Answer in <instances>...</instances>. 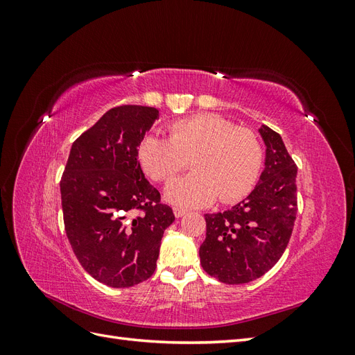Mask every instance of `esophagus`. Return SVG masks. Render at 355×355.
<instances>
[{
    "mask_svg": "<svg viewBox=\"0 0 355 355\" xmlns=\"http://www.w3.org/2000/svg\"><path fill=\"white\" fill-rule=\"evenodd\" d=\"M173 213H175L176 218H182L187 213V210L182 209V207H173Z\"/></svg>",
    "mask_w": 355,
    "mask_h": 355,
    "instance_id": "34e87169",
    "label": "esophagus"
}]
</instances>
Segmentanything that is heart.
Instances as JSON below:
<instances>
[{"label":"heart","mask_w":355,"mask_h":355,"mask_svg":"<svg viewBox=\"0 0 355 355\" xmlns=\"http://www.w3.org/2000/svg\"><path fill=\"white\" fill-rule=\"evenodd\" d=\"M168 139L146 135L137 159L155 182H168L191 161L196 173L167 187L166 197L187 207L207 206L219 197L231 204L250 194L261 175L263 149L257 135L216 114H197L170 123Z\"/></svg>","instance_id":"1"}]
</instances>
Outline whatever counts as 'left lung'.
I'll return each instance as SVG.
<instances>
[{"label": "left lung", "mask_w": 355, "mask_h": 355, "mask_svg": "<svg viewBox=\"0 0 355 355\" xmlns=\"http://www.w3.org/2000/svg\"><path fill=\"white\" fill-rule=\"evenodd\" d=\"M259 133L266 145L259 184L232 209L204 214L207 232L200 262L225 284L250 283L270 271L283 256L296 220L297 167L280 135L268 125Z\"/></svg>", "instance_id": "1"}]
</instances>
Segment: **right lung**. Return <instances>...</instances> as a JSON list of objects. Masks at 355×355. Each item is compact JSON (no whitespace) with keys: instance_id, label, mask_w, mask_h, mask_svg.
I'll return each instance as SVG.
<instances>
[{"instance_id":"1","label":"right lung","mask_w":355,"mask_h":355,"mask_svg":"<svg viewBox=\"0 0 355 355\" xmlns=\"http://www.w3.org/2000/svg\"><path fill=\"white\" fill-rule=\"evenodd\" d=\"M157 118L151 106L110 110L72 144L60 179L72 250L110 287H132L154 274L161 239L175 220L137 161V145Z\"/></svg>"}]
</instances>
